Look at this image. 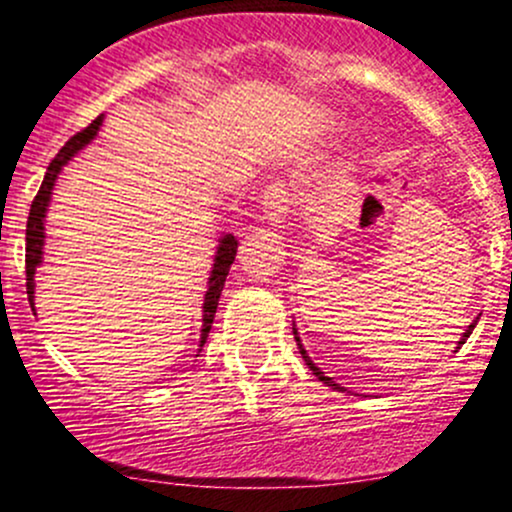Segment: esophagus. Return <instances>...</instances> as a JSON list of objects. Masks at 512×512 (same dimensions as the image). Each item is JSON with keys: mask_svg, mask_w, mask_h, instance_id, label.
<instances>
[{"mask_svg": "<svg viewBox=\"0 0 512 512\" xmlns=\"http://www.w3.org/2000/svg\"><path fill=\"white\" fill-rule=\"evenodd\" d=\"M291 190L286 182L276 180L272 185L264 190V199H262V207H264V214H267V219H272L276 223H281L289 216L291 211Z\"/></svg>", "mask_w": 512, "mask_h": 512, "instance_id": "34e87169", "label": "esophagus"}]
</instances>
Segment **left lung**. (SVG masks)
<instances>
[{"label":"left lung","instance_id":"8db88e82","mask_svg":"<svg viewBox=\"0 0 512 512\" xmlns=\"http://www.w3.org/2000/svg\"><path fill=\"white\" fill-rule=\"evenodd\" d=\"M474 327H477V320H474V322H472V325H469V327H467V332H464V334H462V339H460V346H462L464 342H467V337H469V334H472V330H474ZM293 334H296V342H298V349H301V356H303V361H305V363H308V368H310V370H313V373L317 375V378H320V380H322V383H325L327 387H332V390H344V387H342V385H337V383H334V380H332V378H327V375H325V373H322V370H320V368H317L313 361H310V356H308V354H305V349H303L301 339H298V332H293Z\"/></svg>","mask_w":512,"mask_h":512}]
</instances>
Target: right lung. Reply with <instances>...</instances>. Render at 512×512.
Returning a JSON list of instances; mask_svg holds the SVG:
<instances>
[{"label": "right lung", "mask_w": 512, "mask_h": 512, "mask_svg": "<svg viewBox=\"0 0 512 512\" xmlns=\"http://www.w3.org/2000/svg\"><path fill=\"white\" fill-rule=\"evenodd\" d=\"M101 122H103V115L96 117V120H93L88 127L81 129V132H76L74 137L62 146L60 154L52 158V163L48 166V173H45V178H43V185H40L38 195H35L33 204H31V214H28V223H26V293H28V301L31 303H33V286H35L33 274H35V267H38L40 260H43V238H45L43 236V231H45L43 219H45V211H48L52 185H55L57 175H60L64 163H67L69 158L76 154V151L84 149V146L91 142L93 137H96ZM236 252H238L236 236H223L219 250H216L214 272H211V279H209V291H207V296H204V317H202L204 325H202V342H199V346H204V342H207L211 325H214L216 305H219L223 284H226V276H228V272H231V264H233V260H236Z\"/></svg>", "instance_id": "obj_1"}]
</instances>
